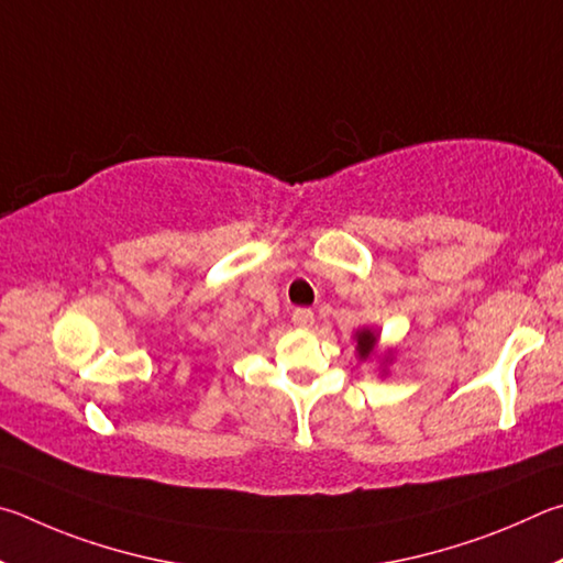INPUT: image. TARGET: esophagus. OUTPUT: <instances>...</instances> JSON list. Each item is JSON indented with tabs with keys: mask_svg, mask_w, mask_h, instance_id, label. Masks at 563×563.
I'll return each instance as SVG.
<instances>
[{
	"mask_svg": "<svg viewBox=\"0 0 563 563\" xmlns=\"http://www.w3.org/2000/svg\"><path fill=\"white\" fill-rule=\"evenodd\" d=\"M291 321H294V327H299V329H311L313 327V311L311 309H294Z\"/></svg>",
	"mask_w": 563,
	"mask_h": 563,
	"instance_id": "obj_1",
	"label": "esophagus"
}]
</instances>
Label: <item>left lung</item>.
Listing matches in <instances>:
<instances>
[{
    "mask_svg": "<svg viewBox=\"0 0 563 563\" xmlns=\"http://www.w3.org/2000/svg\"><path fill=\"white\" fill-rule=\"evenodd\" d=\"M356 351L361 361H368L378 353V331L376 329H361L356 333Z\"/></svg>",
    "mask_w": 563,
    "mask_h": 563,
    "instance_id": "1",
    "label": "left lung"
}]
</instances>
